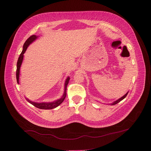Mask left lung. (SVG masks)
Returning a JSON list of instances; mask_svg holds the SVG:
<instances>
[{"mask_svg":"<svg viewBox=\"0 0 151 151\" xmlns=\"http://www.w3.org/2000/svg\"><path fill=\"white\" fill-rule=\"evenodd\" d=\"M128 93H129V92H127V93L126 94H125L124 96H123V97H121L120 99H118V100H117V101H114V102H113V103H111V104H110V105H115V104H117L118 103V102H119L120 101H121L122 100H123V99L125 98V97H127V94H128Z\"/></svg>","mask_w":151,"mask_h":151,"instance_id":"1","label":"left lung"}]
</instances>
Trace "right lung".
Wrapping results in <instances>:
<instances>
[{"instance_id":"right-lung-1","label":"right lung","mask_w":151,"mask_h":151,"mask_svg":"<svg viewBox=\"0 0 151 151\" xmlns=\"http://www.w3.org/2000/svg\"><path fill=\"white\" fill-rule=\"evenodd\" d=\"M38 37V36H36V35H32L30 37H28L27 40L25 41V43L23 45V49H22V52L19 56L18 60H17V70H16V78H17V82L19 84V75H20V68L21 66V64L22 62V60H23V57L24 55L23 54H24V52H26V50L27 49L28 47L30 45L34 42V41L36 40L37 38ZM70 80V78L67 77L66 81L65 82V87H64V93L62 97V98L60 99H58V100L51 102H32L30 101L28 99H27V100L30 102V104H32V105H34V106H36L37 108L40 109H43V110H50V109H53L55 108L57 106H58L60 104H61L63 102V101L65 99V97H66V90H67V84H68L69 81Z\"/></svg>"}]
</instances>
